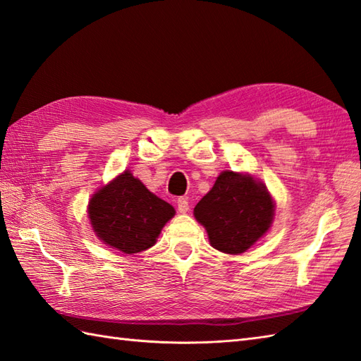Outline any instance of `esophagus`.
<instances>
[{
  "mask_svg": "<svg viewBox=\"0 0 361 361\" xmlns=\"http://www.w3.org/2000/svg\"><path fill=\"white\" fill-rule=\"evenodd\" d=\"M176 209H178V212H188V211H189V202H188V198L180 197L178 200H176Z\"/></svg>",
  "mask_w": 361,
  "mask_h": 361,
  "instance_id": "34e87169",
  "label": "esophagus"
}]
</instances>
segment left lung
<instances>
[{
  "mask_svg": "<svg viewBox=\"0 0 361 361\" xmlns=\"http://www.w3.org/2000/svg\"><path fill=\"white\" fill-rule=\"evenodd\" d=\"M274 204L262 183L251 176L221 172L216 185L194 209L209 242L228 255H240L271 225Z\"/></svg>",
  "mask_w": 361,
  "mask_h": 361,
  "instance_id": "left-lung-1",
  "label": "left lung"
}]
</instances>
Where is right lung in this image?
I'll return each instance as SVG.
<instances>
[{
    "label": "right lung",
    "instance_id": "1",
    "mask_svg": "<svg viewBox=\"0 0 361 361\" xmlns=\"http://www.w3.org/2000/svg\"><path fill=\"white\" fill-rule=\"evenodd\" d=\"M175 209L126 171L93 195L88 216L104 243L126 255L141 252L157 242Z\"/></svg>",
    "mask_w": 361,
    "mask_h": 361
}]
</instances>
